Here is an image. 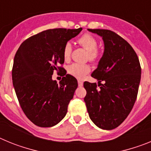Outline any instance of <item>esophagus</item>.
<instances>
[{
    "mask_svg": "<svg viewBox=\"0 0 151 151\" xmlns=\"http://www.w3.org/2000/svg\"><path fill=\"white\" fill-rule=\"evenodd\" d=\"M78 84L79 87H82V85H83V82H82V80H78Z\"/></svg>",
    "mask_w": 151,
    "mask_h": 151,
    "instance_id": "esophagus-1",
    "label": "esophagus"
}]
</instances>
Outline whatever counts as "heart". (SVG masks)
<instances>
[{
	"mask_svg": "<svg viewBox=\"0 0 151 151\" xmlns=\"http://www.w3.org/2000/svg\"><path fill=\"white\" fill-rule=\"evenodd\" d=\"M78 45L88 50L87 59L92 63H97L101 58V50L97 48L98 41L97 38L89 33H85L77 39ZM72 53V46L70 43H66L64 45L63 50V57L66 62L70 60ZM91 68L88 64L74 63L68 66L67 71L69 74L77 78H83L90 72Z\"/></svg>",
	"mask_w": 151,
	"mask_h": 151,
	"instance_id": "b5f03b06",
	"label": "heart"
}]
</instances>
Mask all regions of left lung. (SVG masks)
I'll return each instance as SVG.
<instances>
[{
    "label": "left lung",
    "instance_id": "left-lung-1",
    "mask_svg": "<svg viewBox=\"0 0 151 151\" xmlns=\"http://www.w3.org/2000/svg\"><path fill=\"white\" fill-rule=\"evenodd\" d=\"M101 36L104 53L91 76L96 83L84 82V101L89 117L97 127L116 129L127 118L137 98L141 68L135 51L113 31L88 29ZM104 81V84L101 83Z\"/></svg>",
    "mask_w": 151,
    "mask_h": 151
}]
</instances>
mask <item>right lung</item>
<instances>
[{"instance_id":"add662e5","label":"right lung","mask_w":151,"mask_h":151,"mask_svg":"<svg viewBox=\"0 0 151 151\" xmlns=\"http://www.w3.org/2000/svg\"><path fill=\"white\" fill-rule=\"evenodd\" d=\"M82 30L43 31L24 41L16 53L12 69L13 87L22 111L35 125L54 126L67 113L78 82L71 75H65L63 50ZM54 71L65 76L59 84L52 80Z\"/></svg>"}]
</instances>
